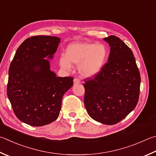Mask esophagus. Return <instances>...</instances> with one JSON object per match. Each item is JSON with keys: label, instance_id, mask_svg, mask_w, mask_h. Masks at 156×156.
Masks as SVG:
<instances>
[{"label": "esophagus", "instance_id": "34e87169", "mask_svg": "<svg viewBox=\"0 0 156 156\" xmlns=\"http://www.w3.org/2000/svg\"><path fill=\"white\" fill-rule=\"evenodd\" d=\"M80 81L78 78H75L74 80H73V84H74V85H77V84H80Z\"/></svg>", "mask_w": 156, "mask_h": 156}]
</instances>
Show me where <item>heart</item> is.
<instances>
[{"mask_svg": "<svg viewBox=\"0 0 156 156\" xmlns=\"http://www.w3.org/2000/svg\"><path fill=\"white\" fill-rule=\"evenodd\" d=\"M108 58V50L102 44L88 42H74L66 48V54L59 56V65L65 70L70 71L73 64L78 65L82 77L90 78L103 69Z\"/></svg>", "mask_w": 156, "mask_h": 156, "instance_id": "obj_1", "label": "heart"}]
</instances>
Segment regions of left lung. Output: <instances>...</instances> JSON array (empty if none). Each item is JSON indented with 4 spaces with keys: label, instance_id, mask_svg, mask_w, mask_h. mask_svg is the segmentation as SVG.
<instances>
[{
    "label": "left lung",
    "instance_id": "left-lung-1",
    "mask_svg": "<svg viewBox=\"0 0 156 156\" xmlns=\"http://www.w3.org/2000/svg\"><path fill=\"white\" fill-rule=\"evenodd\" d=\"M110 47L101 72L85 79L84 103L93 119L114 125L135 108L140 93V76L131 49L117 37L104 38Z\"/></svg>",
    "mask_w": 156,
    "mask_h": 156
}]
</instances>
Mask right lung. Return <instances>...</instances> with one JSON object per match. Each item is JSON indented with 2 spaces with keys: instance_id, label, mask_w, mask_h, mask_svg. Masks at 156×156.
<instances>
[{
  "instance_id": "1",
  "label": "right lung",
  "mask_w": 156,
  "mask_h": 156,
  "mask_svg": "<svg viewBox=\"0 0 156 156\" xmlns=\"http://www.w3.org/2000/svg\"><path fill=\"white\" fill-rule=\"evenodd\" d=\"M60 42L57 37H31L17 49L10 64L7 97L16 117L28 125L55 121L63 95L73 86L72 77H58L50 70L49 60Z\"/></svg>"
}]
</instances>
